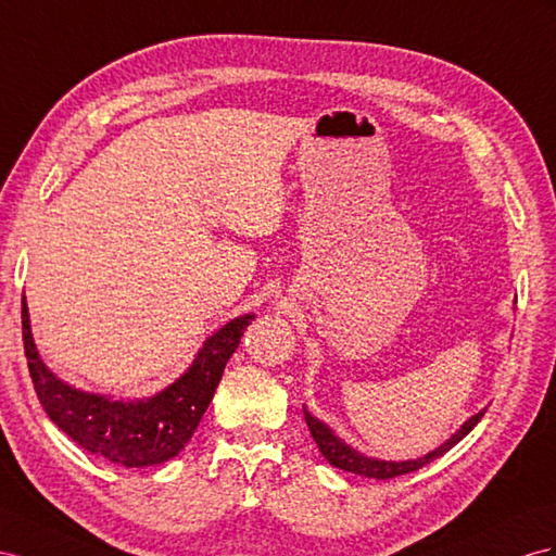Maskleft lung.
I'll return each mask as SVG.
<instances>
[{
  "label": "left lung",
  "instance_id": "1",
  "mask_svg": "<svg viewBox=\"0 0 556 556\" xmlns=\"http://www.w3.org/2000/svg\"><path fill=\"white\" fill-rule=\"evenodd\" d=\"M303 414H305V422L309 427L312 437H315L317 446L321 451V455L326 460H329L333 467L338 469H345V472H354L359 477H368V479H392V477H400V475H408V472H416V469L430 465L432 460H437L439 455H444L446 451H451L455 444L463 437H467L469 432L475 430V425L483 418V414H486V408H481L479 414H475L472 418H467L463 422V427L455 434H451V439H446L444 444H441L439 448L425 453L422 458H416V460H378V458H368V455L359 453L357 448H352L350 444H345L343 439H340L329 425L321 422L319 418H315L307 410V406H303Z\"/></svg>",
  "mask_w": 556,
  "mask_h": 556
}]
</instances>
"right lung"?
Returning a JSON list of instances; mask_svg holds the SVG:
<instances>
[{"label":"right lung","mask_w":556,"mask_h":556,"mask_svg":"<svg viewBox=\"0 0 556 556\" xmlns=\"http://www.w3.org/2000/svg\"><path fill=\"white\" fill-rule=\"evenodd\" d=\"M23 345L39 404L61 430L89 453L124 467L160 465L185 448L206 414L225 364L239 348L253 315H241L211 333L190 368L168 388L142 400H112L67 386L41 362L23 295Z\"/></svg>","instance_id":"add662e5"}]
</instances>
